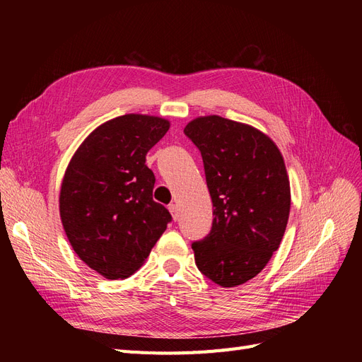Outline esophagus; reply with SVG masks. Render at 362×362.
I'll list each match as a JSON object with an SVG mask.
<instances>
[{"label":"esophagus","mask_w":362,"mask_h":362,"mask_svg":"<svg viewBox=\"0 0 362 362\" xmlns=\"http://www.w3.org/2000/svg\"><path fill=\"white\" fill-rule=\"evenodd\" d=\"M169 211H170V214H172V217H173V221H178V217H180L178 205H177V204H170V205H169Z\"/></svg>","instance_id":"obj_1"}]
</instances>
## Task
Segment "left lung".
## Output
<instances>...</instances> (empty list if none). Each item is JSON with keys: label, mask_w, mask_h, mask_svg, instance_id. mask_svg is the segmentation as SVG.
Segmentation results:
<instances>
[{"label": "left lung", "mask_w": 362, "mask_h": 362, "mask_svg": "<svg viewBox=\"0 0 362 362\" xmlns=\"http://www.w3.org/2000/svg\"><path fill=\"white\" fill-rule=\"evenodd\" d=\"M184 134L201 151L214 208L210 234L192 245L196 266L221 287L242 286L266 267L286 233L284 158L259 129L216 115L193 119Z\"/></svg>", "instance_id": "obj_1"}]
</instances>
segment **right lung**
<instances>
[{"label": "right lung", "mask_w": 362, "mask_h": 362, "mask_svg": "<svg viewBox=\"0 0 362 362\" xmlns=\"http://www.w3.org/2000/svg\"><path fill=\"white\" fill-rule=\"evenodd\" d=\"M169 120L124 115L87 136L64 172L60 217L75 254L107 279L140 269L166 231L170 213L152 199L156 177L148 151Z\"/></svg>", "instance_id": "1"}]
</instances>
